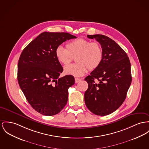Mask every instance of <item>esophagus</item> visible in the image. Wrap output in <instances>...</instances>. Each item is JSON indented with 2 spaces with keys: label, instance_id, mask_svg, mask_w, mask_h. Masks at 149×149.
Wrapping results in <instances>:
<instances>
[{
  "label": "esophagus",
  "instance_id": "obj_1",
  "mask_svg": "<svg viewBox=\"0 0 149 149\" xmlns=\"http://www.w3.org/2000/svg\"><path fill=\"white\" fill-rule=\"evenodd\" d=\"M81 80V79H79V78H75V82L76 83H78Z\"/></svg>",
  "mask_w": 149,
  "mask_h": 149
}]
</instances>
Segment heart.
Segmentation results:
<instances>
[{
    "label": "heart",
    "mask_w": 149,
    "mask_h": 149,
    "mask_svg": "<svg viewBox=\"0 0 149 149\" xmlns=\"http://www.w3.org/2000/svg\"><path fill=\"white\" fill-rule=\"evenodd\" d=\"M55 56L60 64L68 65L75 57L76 63L64 68V72L75 77L82 76L88 69L93 70L100 64L103 56V49L98 42L79 38L66 45V49L59 46L55 50Z\"/></svg>",
    "instance_id": "b5f03b06"
}]
</instances>
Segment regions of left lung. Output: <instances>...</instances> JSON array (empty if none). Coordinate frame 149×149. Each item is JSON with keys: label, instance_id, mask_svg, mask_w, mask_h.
<instances>
[{"label": "left lung", "instance_id": "8db88e82", "mask_svg": "<svg viewBox=\"0 0 149 149\" xmlns=\"http://www.w3.org/2000/svg\"><path fill=\"white\" fill-rule=\"evenodd\" d=\"M100 44L103 59L99 67L85 77L88 88L85 103L95 115L105 116L123 104L132 82L130 63L126 52L113 40L102 35H88Z\"/></svg>", "mask_w": 149, "mask_h": 149}]
</instances>
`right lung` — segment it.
<instances>
[{"instance_id":"obj_1","label":"right lung","mask_w":149,"mask_h":149,"mask_svg":"<svg viewBox=\"0 0 149 149\" xmlns=\"http://www.w3.org/2000/svg\"><path fill=\"white\" fill-rule=\"evenodd\" d=\"M76 38L68 33L43 32L23 50L18 62L17 80L30 106L46 116L58 114L68 101L72 75L59 78L63 68L55 50L67 40Z\"/></svg>"}]
</instances>
